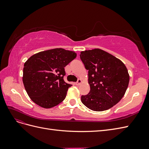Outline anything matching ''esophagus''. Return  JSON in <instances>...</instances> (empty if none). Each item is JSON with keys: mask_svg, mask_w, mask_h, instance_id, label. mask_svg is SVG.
<instances>
[{"mask_svg": "<svg viewBox=\"0 0 149 149\" xmlns=\"http://www.w3.org/2000/svg\"><path fill=\"white\" fill-rule=\"evenodd\" d=\"M81 82H82V81H81V79H78V81H76V85H79L81 83Z\"/></svg>", "mask_w": 149, "mask_h": 149, "instance_id": "34e87169", "label": "esophagus"}]
</instances>
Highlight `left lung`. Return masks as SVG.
Wrapping results in <instances>:
<instances>
[{"instance_id":"1","label":"left lung","mask_w":149,"mask_h":149,"mask_svg":"<svg viewBox=\"0 0 149 149\" xmlns=\"http://www.w3.org/2000/svg\"><path fill=\"white\" fill-rule=\"evenodd\" d=\"M79 56L88 70L90 85V91L81 96V102L94 111L110 109L120 101L127 90V68L120 60L99 48L81 52Z\"/></svg>"}]
</instances>
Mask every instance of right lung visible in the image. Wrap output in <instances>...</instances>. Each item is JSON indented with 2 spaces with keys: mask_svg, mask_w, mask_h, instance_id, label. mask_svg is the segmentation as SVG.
Here are the masks:
<instances>
[{
  "mask_svg": "<svg viewBox=\"0 0 149 149\" xmlns=\"http://www.w3.org/2000/svg\"><path fill=\"white\" fill-rule=\"evenodd\" d=\"M76 55L74 52L55 48L30 57L24 64L23 83L31 100L46 109L63 101L71 86L64 81L65 67Z\"/></svg>",
  "mask_w": 149,
  "mask_h": 149,
  "instance_id": "right-lung-1",
  "label": "right lung"
}]
</instances>
